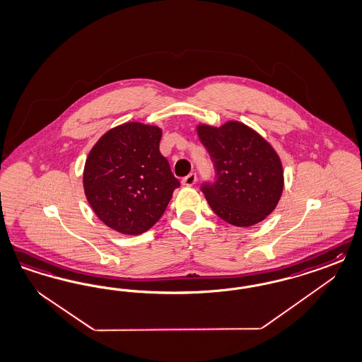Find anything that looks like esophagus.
I'll list each match as a JSON object with an SVG mask.
<instances>
[{
	"mask_svg": "<svg viewBox=\"0 0 362 362\" xmlns=\"http://www.w3.org/2000/svg\"><path fill=\"white\" fill-rule=\"evenodd\" d=\"M196 181H197V175H196V173H190V175H187V177L182 178V185L187 187H193Z\"/></svg>",
	"mask_w": 362,
	"mask_h": 362,
	"instance_id": "34e87169",
	"label": "esophagus"
}]
</instances>
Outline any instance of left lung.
<instances>
[{"mask_svg":"<svg viewBox=\"0 0 362 362\" xmlns=\"http://www.w3.org/2000/svg\"><path fill=\"white\" fill-rule=\"evenodd\" d=\"M196 130L216 170L214 182L201 187L211 210L240 228L264 221L284 190V169L274 148L240 121L199 124Z\"/></svg>","mask_w":362,"mask_h":362,"instance_id":"1","label":"left lung"}]
</instances>
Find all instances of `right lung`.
I'll use <instances>...</instances> for the list:
<instances>
[{"label":"right lung","mask_w":362,"mask_h":362,"mask_svg":"<svg viewBox=\"0 0 362 362\" xmlns=\"http://www.w3.org/2000/svg\"><path fill=\"white\" fill-rule=\"evenodd\" d=\"M161 136L156 125L125 122L109 129L88 154L85 196L95 216L118 233L149 230L180 187L160 153Z\"/></svg>","instance_id":"add662e5"}]
</instances>
